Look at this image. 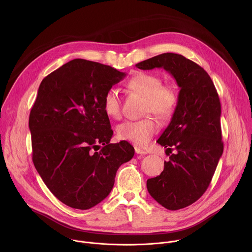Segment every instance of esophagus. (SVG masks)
<instances>
[{
	"instance_id": "obj_1",
	"label": "esophagus",
	"mask_w": 252,
	"mask_h": 252,
	"mask_svg": "<svg viewBox=\"0 0 252 252\" xmlns=\"http://www.w3.org/2000/svg\"><path fill=\"white\" fill-rule=\"evenodd\" d=\"M135 151L137 154H140V155H145L146 154V151H144V149H142L141 147L139 146H135Z\"/></svg>"
}]
</instances>
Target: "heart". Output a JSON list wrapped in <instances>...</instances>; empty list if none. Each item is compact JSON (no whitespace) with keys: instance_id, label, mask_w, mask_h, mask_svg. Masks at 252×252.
Wrapping results in <instances>:
<instances>
[{"instance_id":"1","label":"heart","mask_w":252,"mask_h":252,"mask_svg":"<svg viewBox=\"0 0 252 252\" xmlns=\"http://www.w3.org/2000/svg\"><path fill=\"white\" fill-rule=\"evenodd\" d=\"M127 87L145 97L144 113L153 112L159 117H168L179 104V92L173 84H162V78L154 72H139L127 82ZM103 108L108 116L118 118L121 113L118 91L110 88L103 100ZM159 129L158 123L151 117L140 120H127L119 124L116 134L120 140L145 146Z\"/></svg>"}]
</instances>
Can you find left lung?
Masks as SVG:
<instances>
[{
    "mask_svg": "<svg viewBox=\"0 0 252 252\" xmlns=\"http://www.w3.org/2000/svg\"><path fill=\"white\" fill-rule=\"evenodd\" d=\"M163 68L180 86L179 104L157 143L175 152L160 176L149 179L151 197L170 211L186 208L208 189L223 153L221 106L216 86L201 66L176 53H163L136 65Z\"/></svg>",
    "mask_w": 252,
    "mask_h": 252,
    "instance_id": "8db88e82",
    "label": "left lung"
}]
</instances>
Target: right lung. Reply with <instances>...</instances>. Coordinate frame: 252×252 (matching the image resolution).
Wrapping results in <instances>:
<instances>
[{
  "instance_id": "right-lung-1",
  "label": "right lung",
  "mask_w": 252,
  "mask_h": 252,
  "mask_svg": "<svg viewBox=\"0 0 252 252\" xmlns=\"http://www.w3.org/2000/svg\"><path fill=\"white\" fill-rule=\"evenodd\" d=\"M125 72L73 59L45 76L31 109L33 162L51 193L72 209L88 210L110 193L118 168L134 147L110 144L113 131L103 108L106 92Z\"/></svg>"
}]
</instances>
